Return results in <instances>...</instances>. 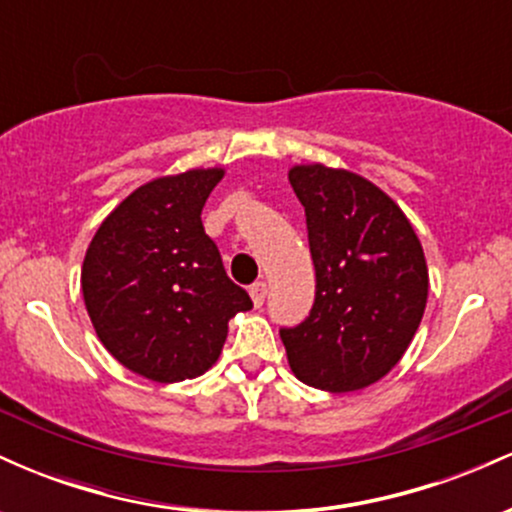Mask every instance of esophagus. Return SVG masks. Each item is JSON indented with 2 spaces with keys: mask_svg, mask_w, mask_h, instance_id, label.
<instances>
[{
  "mask_svg": "<svg viewBox=\"0 0 512 512\" xmlns=\"http://www.w3.org/2000/svg\"><path fill=\"white\" fill-rule=\"evenodd\" d=\"M250 298L252 303H255V308H260L264 298H267V284H264V281H255V284L250 286Z\"/></svg>",
  "mask_w": 512,
  "mask_h": 512,
  "instance_id": "obj_1",
  "label": "esophagus"
}]
</instances>
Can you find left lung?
<instances>
[{"instance_id": "left-lung-1", "label": "left lung", "mask_w": 512, "mask_h": 512, "mask_svg": "<svg viewBox=\"0 0 512 512\" xmlns=\"http://www.w3.org/2000/svg\"><path fill=\"white\" fill-rule=\"evenodd\" d=\"M315 264V303L281 327L301 383L354 392L378 383L414 339L428 298L424 248L404 211L373 182L342 168L293 166Z\"/></svg>"}]
</instances>
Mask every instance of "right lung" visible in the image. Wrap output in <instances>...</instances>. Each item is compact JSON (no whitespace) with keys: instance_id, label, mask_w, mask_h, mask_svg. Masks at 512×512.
Here are the masks:
<instances>
[{"instance_id":"add662e5","label":"right lung","mask_w":512,"mask_h":512,"mask_svg":"<svg viewBox=\"0 0 512 512\" xmlns=\"http://www.w3.org/2000/svg\"><path fill=\"white\" fill-rule=\"evenodd\" d=\"M221 168H195L134 190L88 245L84 303L98 339L122 366L180 383L219 358L228 320L250 310L204 233L202 209Z\"/></svg>"}]
</instances>
